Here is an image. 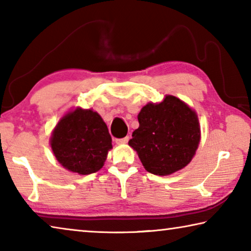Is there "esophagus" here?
I'll return each instance as SVG.
<instances>
[{
    "label": "esophagus",
    "instance_id": "esophagus-1",
    "mask_svg": "<svg viewBox=\"0 0 251 251\" xmlns=\"http://www.w3.org/2000/svg\"><path fill=\"white\" fill-rule=\"evenodd\" d=\"M128 141H129L128 136H127V137H124V138H117V139H115V142H116L117 145H123V144H126Z\"/></svg>",
    "mask_w": 251,
    "mask_h": 251
}]
</instances>
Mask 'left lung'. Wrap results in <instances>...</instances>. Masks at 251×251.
Returning a JSON list of instances; mask_svg holds the SVG:
<instances>
[{"mask_svg":"<svg viewBox=\"0 0 251 251\" xmlns=\"http://www.w3.org/2000/svg\"><path fill=\"white\" fill-rule=\"evenodd\" d=\"M139 127L128 145L137 151L147 172L167 176L190 163L201 142L197 114L184 101L166 95L148 103L138 114Z\"/></svg>","mask_w":251,"mask_h":251,"instance_id":"obj_1","label":"left lung"}]
</instances>
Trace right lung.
I'll use <instances>...</instances> for the list:
<instances>
[{
    "label": "right lung",
    "mask_w": 251,
    "mask_h": 251,
    "mask_svg": "<svg viewBox=\"0 0 251 251\" xmlns=\"http://www.w3.org/2000/svg\"><path fill=\"white\" fill-rule=\"evenodd\" d=\"M50 147L67 171L90 175L104 166L112 137L99 113L80 107L63 116L52 133Z\"/></svg>",
    "instance_id": "obj_1"
}]
</instances>
